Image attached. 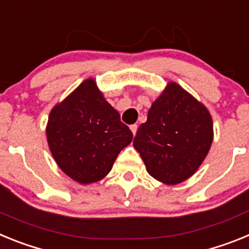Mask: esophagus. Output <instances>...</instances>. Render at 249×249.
I'll use <instances>...</instances> for the list:
<instances>
[{"mask_svg":"<svg viewBox=\"0 0 249 249\" xmlns=\"http://www.w3.org/2000/svg\"><path fill=\"white\" fill-rule=\"evenodd\" d=\"M129 128H131L132 133H133V135H136V132H137L138 126H137V124H132V126H129Z\"/></svg>","mask_w":249,"mask_h":249,"instance_id":"esophagus-1","label":"esophagus"}]
</instances>
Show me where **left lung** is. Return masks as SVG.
Masks as SVG:
<instances>
[{
    "label": "left lung",
    "instance_id": "8db88e82",
    "mask_svg": "<svg viewBox=\"0 0 249 249\" xmlns=\"http://www.w3.org/2000/svg\"><path fill=\"white\" fill-rule=\"evenodd\" d=\"M213 141V122L206 106L169 82L152 103L133 146L147 172L164 184L186 181L201 166Z\"/></svg>",
    "mask_w": 249,
    "mask_h": 249
}]
</instances>
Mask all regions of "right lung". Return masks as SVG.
<instances>
[{
    "mask_svg": "<svg viewBox=\"0 0 249 249\" xmlns=\"http://www.w3.org/2000/svg\"><path fill=\"white\" fill-rule=\"evenodd\" d=\"M46 135L59 168L81 184L93 183L108 175L118 153L133 138L93 78L83 81L54 106Z\"/></svg>",
    "mask_w": 249,
    "mask_h": 249,
    "instance_id": "add662e5",
    "label": "right lung"
}]
</instances>
